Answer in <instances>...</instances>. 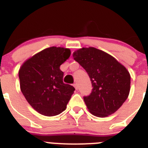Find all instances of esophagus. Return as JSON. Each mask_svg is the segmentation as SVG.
Returning <instances> with one entry per match:
<instances>
[{
	"label": "esophagus",
	"instance_id": "esophagus-1",
	"mask_svg": "<svg viewBox=\"0 0 148 148\" xmlns=\"http://www.w3.org/2000/svg\"><path fill=\"white\" fill-rule=\"evenodd\" d=\"M73 86H74V87L75 88V89H78V84H77L76 83H75V84H73Z\"/></svg>",
	"mask_w": 148,
	"mask_h": 148
}]
</instances>
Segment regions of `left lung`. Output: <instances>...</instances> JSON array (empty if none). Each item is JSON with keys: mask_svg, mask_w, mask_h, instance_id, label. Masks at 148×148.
<instances>
[{"mask_svg": "<svg viewBox=\"0 0 148 148\" xmlns=\"http://www.w3.org/2000/svg\"><path fill=\"white\" fill-rule=\"evenodd\" d=\"M73 56L92 81V92L84 97L90 113L105 117L118 110L129 95L131 75L127 69L113 56L95 47H83Z\"/></svg>", "mask_w": 148, "mask_h": 148, "instance_id": "8db88e82", "label": "left lung"}]
</instances>
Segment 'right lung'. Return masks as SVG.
Returning a JSON list of instances; mask_svg holds the SVG:
<instances>
[{
	"mask_svg": "<svg viewBox=\"0 0 148 148\" xmlns=\"http://www.w3.org/2000/svg\"><path fill=\"white\" fill-rule=\"evenodd\" d=\"M70 50L51 47L35 54L19 70L20 89L26 101L45 116H56L66 109L75 88L63 82L61 64Z\"/></svg>",
	"mask_w": 148,
	"mask_h": 148,
	"instance_id": "add662e5",
	"label": "right lung"
}]
</instances>
